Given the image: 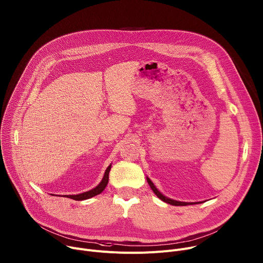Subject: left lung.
Masks as SVG:
<instances>
[{
    "label": "left lung",
    "mask_w": 263,
    "mask_h": 263,
    "mask_svg": "<svg viewBox=\"0 0 263 263\" xmlns=\"http://www.w3.org/2000/svg\"><path fill=\"white\" fill-rule=\"evenodd\" d=\"M146 181L149 185V187H151L152 191L154 192V194L163 202L170 204V205H173V206H187V205H194V204H201V202H181V201H176V200H173V199H170L167 197H165L164 195H162L158 190L157 187L154 185V183L151 181V179H149L148 177H146Z\"/></svg>",
    "instance_id": "1"
}]
</instances>
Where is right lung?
<instances>
[{"label": "right lung", "instance_id": "obj_1", "mask_svg": "<svg viewBox=\"0 0 263 263\" xmlns=\"http://www.w3.org/2000/svg\"><path fill=\"white\" fill-rule=\"evenodd\" d=\"M111 170V163L109 164V166L106 168L105 171V174L103 176V179L101 180V182L95 187V189L88 191V192H85V193H82V194H79V195H64L62 197L64 198H69V199H72L74 201H83V200H87V199H90L95 196H98L100 195L104 190L105 187L107 186L108 184V180H109V172ZM54 196V195H52Z\"/></svg>", "mask_w": 263, "mask_h": 263}]
</instances>
